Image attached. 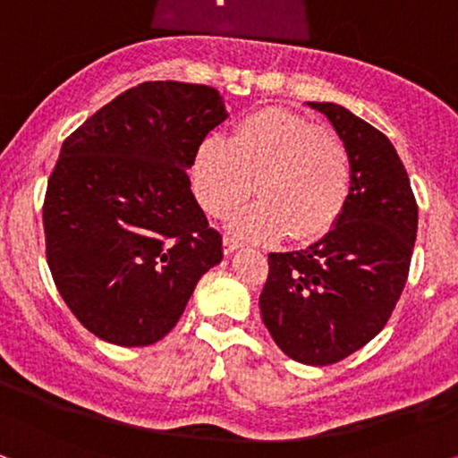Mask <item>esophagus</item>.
I'll return each instance as SVG.
<instances>
[{
	"label": "esophagus",
	"mask_w": 458,
	"mask_h": 458,
	"mask_svg": "<svg viewBox=\"0 0 458 458\" xmlns=\"http://www.w3.org/2000/svg\"><path fill=\"white\" fill-rule=\"evenodd\" d=\"M241 241L234 239V236H224V251L225 255H233L236 249H241Z\"/></svg>",
	"instance_id": "34e87169"
}]
</instances>
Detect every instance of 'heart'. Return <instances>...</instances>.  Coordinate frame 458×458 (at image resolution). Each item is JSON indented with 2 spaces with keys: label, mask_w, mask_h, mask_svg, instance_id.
I'll use <instances>...</instances> for the list:
<instances>
[{
  "label": "heart",
  "mask_w": 458,
  "mask_h": 458,
  "mask_svg": "<svg viewBox=\"0 0 458 458\" xmlns=\"http://www.w3.org/2000/svg\"><path fill=\"white\" fill-rule=\"evenodd\" d=\"M230 228L247 241H312L327 234L352 188L350 152L325 127L284 108H264L236 125L230 142L209 138L194 158V191L224 217L253 191Z\"/></svg>",
  "instance_id": "obj_1"
}]
</instances>
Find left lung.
Segmentation results:
<instances>
[{
    "mask_svg": "<svg viewBox=\"0 0 458 458\" xmlns=\"http://www.w3.org/2000/svg\"><path fill=\"white\" fill-rule=\"evenodd\" d=\"M325 114L352 158V188L333 228L306 249L267 255L261 320L293 360L327 367L377 337L400 300L417 239V200L394 144L333 102Z\"/></svg>",
    "mask_w": 458,
    "mask_h": 458,
    "instance_id": "obj_1",
    "label": "left lung"
}]
</instances>
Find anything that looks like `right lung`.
Segmentation results:
<instances>
[{
  "label": "right lung",
  "instance_id": "obj_1",
  "mask_svg": "<svg viewBox=\"0 0 458 458\" xmlns=\"http://www.w3.org/2000/svg\"><path fill=\"white\" fill-rule=\"evenodd\" d=\"M228 119L209 85L146 81L64 140L47 182V266L81 325L108 344H157L224 258L188 169Z\"/></svg>",
  "mask_w": 458,
  "mask_h": 458
}]
</instances>
